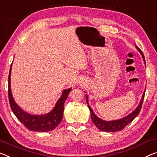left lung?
<instances>
[{
	"mask_svg": "<svg viewBox=\"0 0 157 157\" xmlns=\"http://www.w3.org/2000/svg\"><path fill=\"white\" fill-rule=\"evenodd\" d=\"M137 48L140 51L142 57H143L144 62H145V58H144L143 53L142 52V51L140 50V49L137 47ZM144 94H145V92H144L143 94V96H142L141 101H140V104L138 105V106H137V108L135 109L132 113H130V115H128V116L125 117V118L121 119V120L113 121H102L100 118H98V117L96 116L94 113L92 108H91V107L90 106V105H89L87 97H86V102H87L88 107H89V109H90L91 116H92V122L98 128H99L100 130L104 131V132H117V131H119V130L124 129V128H125L126 126L128 125V124L132 122V121L134 120L135 118H136V117L138 116V114L140 113V111H141L142 103H143V100L144 98Z\"/></svg>",
	"mask_w": 157,
	"mask_h": 157,
	"instance_id": "8db88e82",
	"label": "left lung"
}]
</instances>
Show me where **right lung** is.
I'll return each mask as SVG.
<instances>
[{"mask_svg": "<svg viewBox=\"0 0 157 157\" xmlns=\"http://www.w3.org/2000/svg\"><path fill=\"white\" fill-rule=\"evenodd\" d=\"M12 66V64H11ZM11 66L8 76V99L12 111L17 117L19 121L22 123L28 130L38 132H47L54 130L61 122L63 114L64 104L67 99L71 88L65 90L63 92L61 97L56 103L54 109L50 113L43 116H34L27 113L22 111L14 101L10 90V73Z\"/></svg>", "mask_w": 157, "mask_h": 157, "instance_id": "1", "label": "right lung"}]
</instances>
